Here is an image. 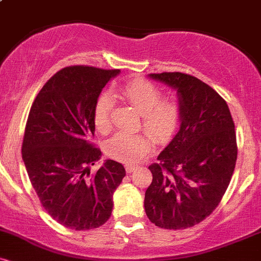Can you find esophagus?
<instances>
[{"mask_svg": "<svg viewBox=\"0 0 261 261\" xmlns=\"http://www.w3.org/2000/svg\"><path fill=\"white\" fill-rule=\"evenodd\" d=\"M125 169H126L127 173H131L135 169H137V166H135V164H125Z\"/></svg>", "mask_w": 261, "mask_h": 261, "instance_id": "obj_1", "label": "esophagus"}]
</instances>
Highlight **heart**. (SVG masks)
<instances>
[{
  "instance_id": "1",
  "label": "heart",
  "mask_w": 261,
  "mask_h": 261,
  "mask_svg": "<svg viewBox=\"0 0 261 261\" xmlns=\"http://www.w3.org/2000/svg\"><path fill=\"white\" fill-rule=\"evenodd\" d=\"M121 99L136 110L142 119V126L155 141L169 140L175 134L181 120V107L178 101L163 99V93L157 86L145 80L128 81L118 89ZM114 99L109 93H103L93 108V122L100 134L112 130L110 113ZM151 149V140L143 134L118 133L107 141L106 151L109 157L125 163L140 161Z\"/></svg>"
}]
</instances>
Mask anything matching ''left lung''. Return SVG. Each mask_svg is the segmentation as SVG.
Wrapping results in <instances>:
<instances>
[{"instance_id":"1","label":"left lung","mask_w":261,"mask_h":261,"mask_svg":"<svg viewBox=\"0 0 261 261\" xmlns=\"http://www.w3.org/2000/svg\"><path fill=\"white\" fill-rule=\"evenodd\" d=\"M149 77L176 89L180 128L148 167L152 182L145 211L152 223L185 229L205 220L221 202L234 172V122L226 100L205 82L181 72Z\"/></svg>"}]
</instances>
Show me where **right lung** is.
Wrapping results in <instances>:
<instances>
[{"label":"right lung","mask_w":261,"mask_h":261,"mask_svg":"<svg viewBox=\"0 0 261 261\" xmlns=\"http://www.w3.org/2000/svg\"><path fill=\"white\" fill-rule=\"evenodd\" d=\"M120 70L68 66L45 83L33 101L22 157L43 207L74 230L100 227L113 211V194L126 172L107 160L91 175L101 152L91 143L93 108L101 89Z\"/></svg>","instance_id":"1"}]
</instances>
